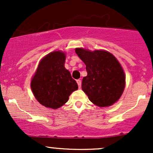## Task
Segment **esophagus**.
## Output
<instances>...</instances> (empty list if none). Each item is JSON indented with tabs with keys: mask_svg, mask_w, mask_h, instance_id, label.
I'll use <instances>...</instances> for the list:
<instances>
[{
	"mask_svg": "<svg viewBox=\"0 0 153 153\" xmlns=\"http://www.w3.org/2000/svg\"><path fill=\"white\" fill-rule=\"evenodd\" d=\"M77 83H78L79 88H80V86H81V80H79V79H78V80H77Z\"/></svg>",
	"mask_w": 153,
	"mask_h": 153,
	"instance_id": "1",
	"label": "esophagus"
}]
</instances>
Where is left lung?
Returning <instances> with one entry per match:
<instances>
[{
    "label": "left lung",
    "instance_id": "1",
    "mask_svg": "<svg viewBox=\"0 0 153 153\" xmlns=\"http://www.w3.org/2000/svg\"><path fill=\"white\" fill-rule=\"evenodd\" d=\"M75 52L86 65L88 75L82 78V89L89 100L100 107L117 102L125 87V75L117 58L103 50L76 48Z\"/></svg>",
    "mask_w": 153,
    "mask_h": 153
}]
</instances>
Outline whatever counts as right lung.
<instances>
[{
    "instance_id": "obj_1",
    "label": "right lung",
    "mask_w": 153,
    "mask_h": 153,
    "mask_svg": "<svg viewBox=\"0 0 153 153\" xmlns=\"http://www.w3.org/2000/svg\"><path fill=\"white\" fill-rule=\"evenodd\" d=\"M65 54L54 51L45 56L31 82V88L36 100L47 108L56 109L68 101L78 84L65 68Z\"/></svg>"
}]
</instances>
